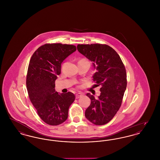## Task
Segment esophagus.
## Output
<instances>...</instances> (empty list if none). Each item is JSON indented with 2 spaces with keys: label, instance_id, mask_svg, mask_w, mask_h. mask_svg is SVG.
I'll list each match as a JSON object with an SVG mask.
<instances>
[{
  "label": "esophagus",
  "instance_id": "34e87169",
  "mask_svg": "<svg viewBox=\"0 0 160 160\" xmlns=\"http://www.w3.org/2000/svg\"><path fill=\"white\" fill-rule=\"evenodd\" d=\"M82 95H83V94H82V93H80V92L77 93L76 94V98L78 99V98H79L80 97H81Z\"/></svg>",
  "mask_w": 160,
  "mask_h": 160
}]
</instances>
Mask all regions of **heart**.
Here are the masks:
<instances>
[{
	"instance_id": "b5f03b06",
	"label": "heart",
	"mask_w": 160,
	"mask_h": 160,
	"mask_svg": "<svg viewBox=\"0 0 160 160\" xmlns=\"http://www.w3.org/2000/svg\"><path fill=\"white\" fill-rule=\"evenodd\" d=\"M80 61H83V62H87V63H89V62H88V60H86V59H82Z\"/></svg>"
}]
</instances>
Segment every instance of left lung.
<instances>
[{
  "label": "left lung",
  "instance_id": "1",
  "mask_svg": "<svg viewBox=\"0 0 160 160\" xmlns=\"http://www.w3.org/2000/svg\"><path fill=\"white\" fill-rule=\"evenodd\" d=\"M77 50L92 62L97 72L93 80L101 86L100 95L95 98L90 93V106L85 116L90 122L102 125L110 122L122 104L127 88V73L122 60L113 48L106 44H78Z\"/></svg>",
  "mask_w": 160,
  "mask_h": 160
}]
</instances>
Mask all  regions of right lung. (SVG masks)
Returning <instances> with one entry per match:
<instances>
[{"instance_id":"right-lung-1","label":"right lung","mask_w":160,"mask_h":160,"mask_svg":"<svg viewBox=\"0 0 160 160\" xmlns=\"http://www.w3.org/2000/svg\"><path fill=\"white\" fill-rule=\"evenodd\" d=\"M76 50L73 45L46 44L38 48L29 62L26 77L29 97L39 116L48 125L65 122L69 107L75 100L73 93H59L54 88L61 63Z\"/></svg>"}]
</instances>
